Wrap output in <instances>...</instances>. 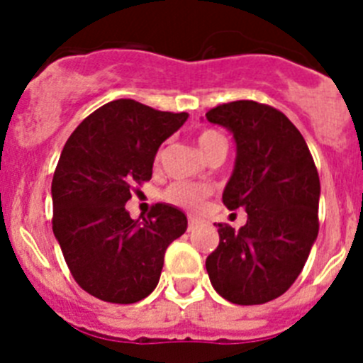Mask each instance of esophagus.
<instances>
[{
	"mask_svg": "<svg viewBox=\"0 0 363 363\" xmlns=\"http://www.w3.org/2000/svg\"><path fill=\"white\" fill-rule=\"evenodd\" d=\"M201 221L198 220V218H194V216H189V230H192V229H196L198 225H200Z\"/></svg>",
	"mask_w": 363,
	"mask_h": 363,
	"instance_id": "obj_1",
	"label": "esophagus"
}]
</instances>
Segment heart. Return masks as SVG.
Listing matches in <instances>:
<instances>
[{"label":"heart","instance_id":"b5f03b06","mask_svg":"<svg viewBox=\"0 0 363 363\" xmlns=\"http://www.w3.org/2000/svg\"><path fill=\"white\" fill-rule=\"evenodd\" d=\"M218 145H225V140L218 130L205 129L198 134V147L203 152V156ZM207 194H209V187H205V185L191 184V182H176L165 191V200L182 205L185 209H196Z\"/></svg>","mask_w":363,"mask_h":363}]
</instances>
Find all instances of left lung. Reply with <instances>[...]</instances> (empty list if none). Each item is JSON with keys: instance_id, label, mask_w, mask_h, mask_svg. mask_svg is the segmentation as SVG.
I'll return each mask as SVG.
<instances>
[{"instance_id": "left-lung-1", "label": "left lung", "mask_w": 363, "mask_h": 363, "mask_svg": "<svg viewBox=\"0 0 363 363\" xmlns=\"http://www.w3.org/2000/svg\"><path fill=\"white\" fill-rule=\"evenodd\" d=\"M205 118L233 133L236 162L221 200L247 213L240 230L218 223L205 267L221 298L267 303L294 284L318 236V171L300 130L271 105L240 99Z\"/></svg>"}]
</instances>
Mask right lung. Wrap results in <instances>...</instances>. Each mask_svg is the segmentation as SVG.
<instances>
[{"mask_svg": "<svg viewBox=\"0 0 363 363\" xmlns=\"http://www.w3.org/2000/svg\"><path fill=\"white\" fill-rule=\"evenodd\" d=\"M187 118L114 99L67 140L52 178V230L70 274L92 296L136 303L156 289L167 247L187 230V216L156 203L133 220L125 203L152 178L160 145Z\"/></svg>", "mask_w": 363, "mask_h": 363, "instance_id": "obj_1", "label": "right lung"}]
</instances>
